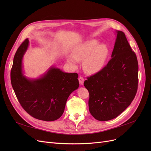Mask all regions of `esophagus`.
<instances>
[{"instance_id":"34e87169","label":"esophagus","mask_w":151,"mask_h":151,"mask_svg":"<svg viewBox=\"0 0 151 151\" xmlns=\"http://www.w3.org/2000/svg\"><path fill=\"white\" fill-rule=\"evenodd\" d=\"M79 84L81 85H83V83L84 82V79L83 77H79Z\"/></svg>"}]
</instances>
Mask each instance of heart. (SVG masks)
Here are the masks:
<instances>
[{
    "label": "heart",
    "mask_w": 151,
    "mask_h": 151,
    "mask_svg": "<svg viewBox=\"0 0 151 151\" xmlns=\"http://www.w3.org/2000/svg\"><path fill=\"white\" fill-rule=\"evenodd\" d=\"M108 56L109 48L106 44H99L96 40H90L74 47L72 55L67 57V61L74 67L78 65L77 61H83L84 72L88 74H96L103 69Z\"/></svg>",
    "instance_id": "1"
}]
</instances>
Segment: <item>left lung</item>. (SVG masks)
I'll list each match as a JSON object with an SVG mask.
<instances>
[{
	"label": "left lung",
	"instance_id": "8db88e82",
	"mask_svg": "<svg viewBox=\"0 0 151 151\" xmlns=\"http://www.w3.org/2000/svg\"><path fill=\"white\" fill-rule=\"evenodd\" d=\"M111 59L98 74L84 83L89 93V109L99 121L113 119L134 99L138 88L139 65L125 33L116 31Z\"/></svg>",
	"mask_w": 151,
	"mask_h": 151
}]
</instances>
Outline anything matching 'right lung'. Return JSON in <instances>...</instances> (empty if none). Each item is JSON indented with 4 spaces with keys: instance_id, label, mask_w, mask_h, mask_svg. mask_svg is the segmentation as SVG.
Masks as SVG:
<instances>
[{
    "instance_id": "add662e5",
    "label": "right lung",
    "mask_w": 151,
    "mask_h": 151,
    "mask_svg": "<svg viewBox=\"0 0 151 151\" xmlns=\"http://www.w3.org/2000/svg\"><path fill=\"white\" fill-rule=\"evenodd\" d=\"M28 46L27 38L14 57L11 72L12 88L22 107L31 116L47 122L56 120L64 111L68 96L79 88L78 74L51 67L38 79L27 78L22 70V58Z\"/></svg>"
}]
</instances>
